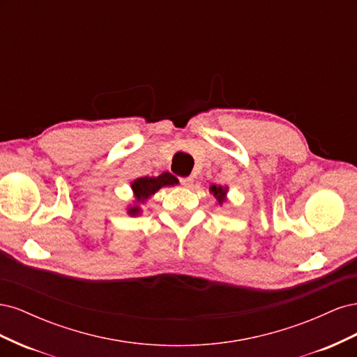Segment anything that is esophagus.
<instances>
[{
  "instance_id": "esophagus-1",
  "label": "esophagus",
  "mask_w": 357,
  "mask_h": 357,
  "mask_svg": "<svg viewBox=\"0 0 357 357\" xmlns=\"http://www.w3.org/2000/svg\"><path fill=\"white\" fill-rule=\"evenodd\" d=\"M180 183H181L183 186L190 188V186L193 185V177H192V176H188V177H181V178H180Z\"/></svg>"
}]
</instances>
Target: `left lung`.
Returning <instances> with one entry per match:
<instances>
[{
    "label": "left lung",
    "mask_w": 357,
    "mask_h": 357,
    "mask_svg": "<svg viewBox=\"0 0 357 357\" xmlns=\"http://www.w3.org/2000/svg\"><path fill=\"white\" fill-rule=\"evenodd\" d=\"M210 192L215 197V199H218L219 204H223L226 201V192H228V188H222V186L213 185L210 188Z\"/></svg>",
    "instance_id": "left-lung-1"
}]
</instances>
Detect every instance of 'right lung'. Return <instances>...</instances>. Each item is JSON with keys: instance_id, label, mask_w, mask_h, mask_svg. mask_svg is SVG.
Listing matches in <instances>:
<instances>
[{"instance_id": "obj_1", "label": "right lung", "mask_w": 357, "mask_h": 357, "mask_svg": "<svg viewBox=\"0 0 357 357\" xmlns=\"http://www.w3.org/2000/svg\"><path fill=\"white\" fill-rule=\"evenodd\" d=\"M176 178L172 177L169 172H164V174H160L158 177H139L135 178L131 183V188L134 192V197H135V202L137 204H143L146 199H149L152 195L164 186H172L176 185ZM139 211L138 205H134V207H129L128 208V214L131 215H137Z\"/></svg>"}]
</instances>
